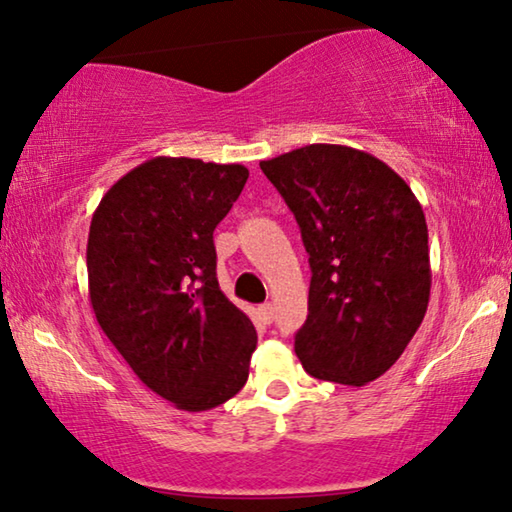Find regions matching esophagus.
Instances as JSON below:
<instances>
[{
	"label": "esophagus",
	"instance_id": "1",
	"mask_svg": "<svg viewBox=\"0 0 512 512\" xmlns=\"http://www.w3.org/2000/svg\"><path fill=\"white\" fill-rule=\"evenodd\" d=\"M258 316H261L263 323H272L274 321V305H272V302H265V305L258 307Z\"/></svg>",
	"mask_w": 512,
	"mask_h": 512
}]
</instances>
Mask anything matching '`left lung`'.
Here are the masks:
<instances>
[{
	"label": "left lung",
	"instance_id": "left-lung-1",
	"mask_svg": "<svg viewBox=\"0 0 512 512\" xmlns=\"http://www.w3.org/2000/svg\"><path fill=\"white\" fill-rule=\"evenodd\" d=\"M309 254V314L295 335L305 372L365 385L399 360L425 318L427 224L409 184L372 154L307 145L261 161Z\"/></svg>",
	"mask_w": 512,
	"mask_h": 512
}]
</instances>
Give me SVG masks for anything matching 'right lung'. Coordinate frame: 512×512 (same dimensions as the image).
Segmentation results:
<instances>
[{"instance_id":"1","label":"right lung","mask_w":512,"mask_h":512,"mask_svg":"<svg viewBox=\"0 0 512 512\" xmlns=\"http://www.w3.org/2000/svg\"><path fill=\"white\" fill-rule=\"evenodd\" d=\"M249 170L154 157L129 170L96 207L87 238L90 302L133 374L184 411L238 395L256 330L221 293L212 233Z\"/></svg>"}]
</instances>
